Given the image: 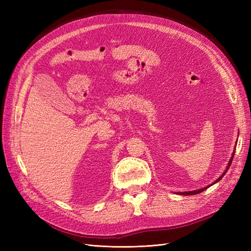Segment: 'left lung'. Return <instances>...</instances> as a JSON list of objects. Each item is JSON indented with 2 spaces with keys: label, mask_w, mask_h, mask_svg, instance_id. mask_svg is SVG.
Returning a JSON list of instances; mask_svg holds the SVG:
<instances>
[{
  "label": "left lung",
  "mask_w": 251,
  "mask_h": 251,
  "mask_svg": "<svg viewBox=\"0 0 251 251\" xmlns=\"http://www.w3.org/2000/svg\"><path fill=\"white\" fill-rule=\"evenodd\" d=\"M235 144H237V143H235ZM233 156H234V151H233V153H232V155H231V157H230V160H229V162H228V164H227V168H226V170H225V172L221 175V177H220L218 180H216L215 182H214V183H212V184H215V183H217V182L218 181H220V180H221L223 177H224V175L226 174V172L227 171H228V169H229V166L231 165V162H232V159H233ZM212 184H210V185H207L206 187H203V188H200V189H198V191H192V192H182V193H179V195H184V196H191V195H196V194H200V193H202L203 191H205V189H206V188H208L209 186H211Z\"/></svg>",
  "instance_id": "left-lung-1"
}]
</instances>
